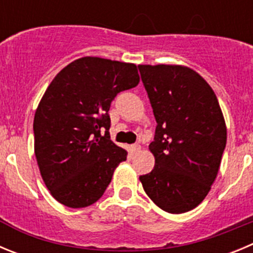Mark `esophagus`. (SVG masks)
Masks as SVG:
<instances>
[{
  "instance_id": "34e87169",
  "label": "esophagus",
  "mask_w": 253,
  "mask_h": 253,
  "mask_svg": "<svg viewBox=\"0 0 253 253\" xmlns=\"http://www.w3.org/2000/svg\"><path fill=\"white\" fill-rule=\"evenodd\" d=\"M129 150H130V154H135L136 152H139V150H140V145H139V144H133V145H130V148H129Z\"/></svg>"
}]
</instances>
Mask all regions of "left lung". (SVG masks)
I'll return each instance as SVG.
<instances>
[{"label": "left lung", "mask_w": 253, "mask_h": 253, "mask_svg": "<svg viewBox=\"0 0 253 253\" xmlns=\"http://www.w3.org/2000/svg\"><path fill=\"white\" fill-rule=\"evenodd\" d=\"M157 128L149 150L150 173L143 188L168 213H184L202 202L218 173L227 128L207 81L182 65H138Z\"/></svg>", "instance_id": "obj_1"}]
</instances>
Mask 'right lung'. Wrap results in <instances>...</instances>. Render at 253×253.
Segmentation results:
<instances>
[{
	"mask_svg": "<svg viewBox=\"0 0 253 253\" xmlns=\"http://www.w3.org/2000/svg\"><path fill=\"white\" fill-rule=\"evenodd\" d=\"M138 84L134 64L92 56L70 62L51 81L35 113V155L57 202L83 208L103 196L128 155L110 140L108 111L120 91Z\"/></svg>",
	"mask_w": 253,
	"mask_h": 253,
	"instance_id": "add662e5",
	"label": "right lung"
}]
</instances>
